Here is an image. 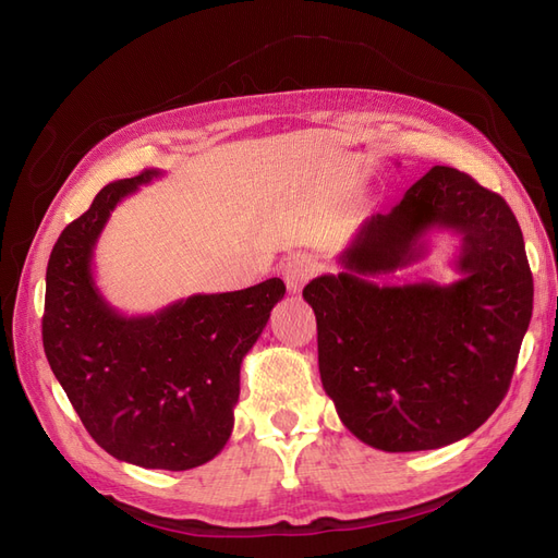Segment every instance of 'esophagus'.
<instances>
[{
  "label": "esophagus",
  "mask_w": 558,
  "mask_h": 558,
  "mask_svg": "<svg viewBox=\"0 0 558 558\" xmlns=\"http://www.w3.org/2000/svg\"><path fill=\"white\" fill-rule=\"evenodd\" d=\"M281 277L286 281V289H289V293H300L302 286H305L312 277V263L307 258L302 256H295V258H289L283 265H281Z\"/></svg>",
  "instance_id": "1"
}]
</instances>
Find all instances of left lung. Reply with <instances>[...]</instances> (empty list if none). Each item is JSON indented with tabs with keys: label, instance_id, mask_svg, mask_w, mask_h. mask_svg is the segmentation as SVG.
<instances>
[{
	"label": "left lung",
	"instance_id": "obj_1",
	"mask_svg": "<svg viewBox=\"0 0 558 558\" xmlns=\"http://www.w3.org/2000/svg\"><path fill=\"white\" fill-rule=\"evenodd\" d=\"M435 229L459 233L451 284L379 287L375 276L425 257ZM312 279L318 373L342 424L381 451L459 442L496 412L533 312L521 228L498 193L435 165Z\"/></svg>",
	"mask_w": 558,
	"mask_h": 558
}]
</instances>
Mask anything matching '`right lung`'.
<instances>
[{
	"instance_id": "right-lung-1",
	"label": "right lung",
	"mask_w": 558,
	"mask_h": 558,
	"mask_svg": "<svg viewBox=\"0 0 558 558\" xmlns=\"http://www.w3.org/2000/svg\"><path fill=\"white\" fill-rule=\"evenodd\" d=\"M160 170L105 185L62 230L46 269L44 351L93 440L113 459L191 470L221 453L234 426L240 365L256 344L281 279L191 295L156 314L111 307L93 275L95 244L116 205Z\"/></svg>"
}]
</instances>
